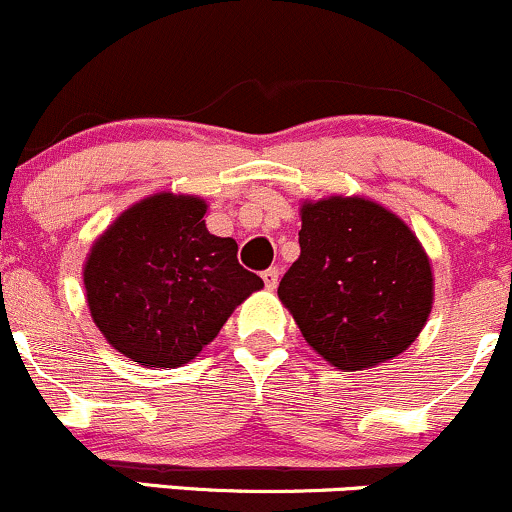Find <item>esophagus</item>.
<instances>
[{
    "mask_svg": "<svg viewBox=\"0 0 512 512\" xmlns=\"http://www.w3.org/2000/svg\"><path fill=\"white\" fill-rule=\"evenodd\" d=\"M261 278H263V283H266L268 290H275V287H278V278H280L278 268H268V271H263Z\"/></svg>",
    "mask_w": 512,
    "mask_h": 512,
    "instance_id": "34e87169",
    "label": "esophagus"
}]
</instances>
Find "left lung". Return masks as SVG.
Wrapping results in <instances>:
<instances>
[{"label": "left lung", "mask_w": 512, "mask_h": 512, "mask_svg": "<svg viewBox=\"0 0 512 512\" xmlns=\"http://www.w3.org/2000/svg\"><path fill=\"white\" fill-rule=\"evenodd\" d=\"M300 249L278 295L321 358L363 370L416 341L433 304V273L399 217L365 198L304 203Z\"/></svg>", "instance_id": "left-lung-1"}]
</instances>
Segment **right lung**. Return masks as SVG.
I'll return each instance as SVG.
<instances>
[{"label": "right lung", "instance_id": "add662e5", "mask_svg": "<svg viewBox=\"0 0 512 512\" xmlns=\"http://www.w3.org/2000/svg\"><path fill=\"white\" fill-rule=\"evenodd\" d=\"M205 210L193 195H152L125 210L86 258L94 324L135 363H188L263 287L239 263L237 241L208 232Z\"/></svg>", "mask_w": 512, "mask_h": 512}]
</instances>
